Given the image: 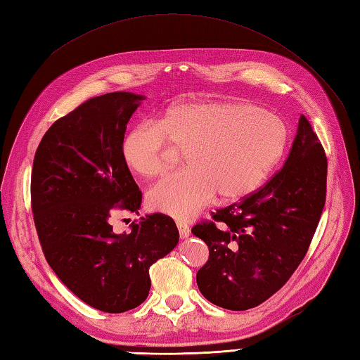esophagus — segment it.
Listing matches in <instances>:
<instances>
[{
	"instance_id": "obj_1",
	"label": "esophagus",
	"mask_w": 360,
	"mask_h": 360,
	"mask_svg": "<svg viewBox=\"0 0 360 360\" xmlns=\"http://www.w3.org/2000/svg\"><path fill=\"white\" fill-rule=\"evenodd\" d=\"M176 226H178V231H179L181 238H187V236L190 235L188 226L186 223H182V221H178V223H176Z\"/></svg>"
}]
</instances>
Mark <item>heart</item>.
<instances>
[{
  "label": "heart",
  "mask_w": 360,
  "mask_h": 360,
  "mask_svg": "<svg viewBox=\"0 0 360 360\" xmlns=\"http://www.w3.org/2000/svg\"><path fill=\"white\" fill-rule=\"evenodd\" d=\"M168 143L186 150L188 165L153 187L148 204L187 219L217 193L235 201L262 187L285 151L286 128L274 112L248 103H178L122 134V162L141 178H156L167 170Z\"/></svg>",
  "instance_id": "b5f03b06"
}]
</instances>
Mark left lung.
Listing matches in <instances>:
<instances>
[{"label":"left lung","mask_w":360,"mask_h":360,"mask_svg":"<svg viewBox=\"0 0 360 360\" xmlns=\"http://www.w3.org/2000/svg\"><path fill=\"white\" fill-rule=\"evenodd\" d=\"M326 168L322 143L302 114L283 168L262 188L192 229L209 246L207 263L196 274L198 288L209 302L246 311L290 278L322 215Z\"/></svg>","instance_id":"obj_1"}]
</instances>
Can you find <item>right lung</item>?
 <instances>
[{"instance_id":"add662e5","label":"right lung","mask_w":360,"mask_h":360,"mask_svg":"<svg viewBox=\"0 0 360 360\" xmlns=\"http://www.w3.org/2000/svg\"><path fill=\"white\" fill-rule=\"evenodd\" d=\"M143 96L108 93L53 122L38 145L30 174L34 223L46 262L80 300L125 312L147 298L150 266L179 241L174 221L153 213L114 233L111 218L139 213L142 192L119 145Z\"/></svg>"}]
</instances>
